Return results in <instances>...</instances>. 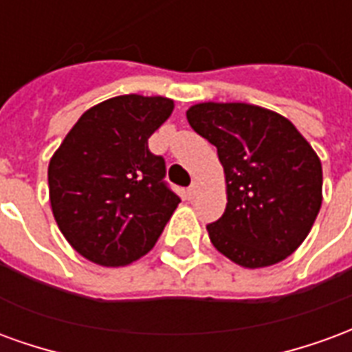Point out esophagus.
I'll return each instance as SVG.
<instances>
[{
  "label": "esophagus",
  "instance_id": "esophagus-1",
  "mask_svg": "<svg viewBox=\"0 0 352 352\" xmlns=\"http://www.w3.org/2000/svg\"><path fill=\"white\" fill-rule=\"evenodd\" d=\"M198 192H199L198 183H194V184H192V186H190V188L186 190V198H188V199L196 198V196H198Z\"/></svg>",
  "mask_w": 352,
  "mask_h": 352
}]
</instances>
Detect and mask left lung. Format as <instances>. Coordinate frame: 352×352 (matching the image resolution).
<instances>
[{
    "label": "left lung",
    "mask_w": 352,
    "mask_h": 352,
    "mask_svg": "<svg viewBox=\"0 0 352 352\" xmlns=\"http://www.w3.org/2000/svg\"><path fill=\"white\" fill-rule=\"evenodd\" d=\"M192 130L217 146L226 179V209L207 224L214 249L241 267L290 256L322 204V166L296 126L251 103H196Z\"/></svg>",
    "instance_id": "1"
}]
</instances>
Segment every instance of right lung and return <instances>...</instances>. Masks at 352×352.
Returning <instances> with one entry per match:
<instances>
[{
	"instance_id": "1",
	"label": "right lung",
	"mask_w": 352,
	"mask_h": 352,
	"mask_svg": "<svg viewBox=\"0 0 352 352\" xmlns=\"http://www.w3.org/2000/svg\"><path fill=\"white\" fill-rule=\"evenodd\" d=\"M173 100L126 94L82 113L49 164L58 228L80 256L118 267L151 251L179 206L164 183L166 162L148 138L173 113Z\"/></svg>"
}]
</instances>
